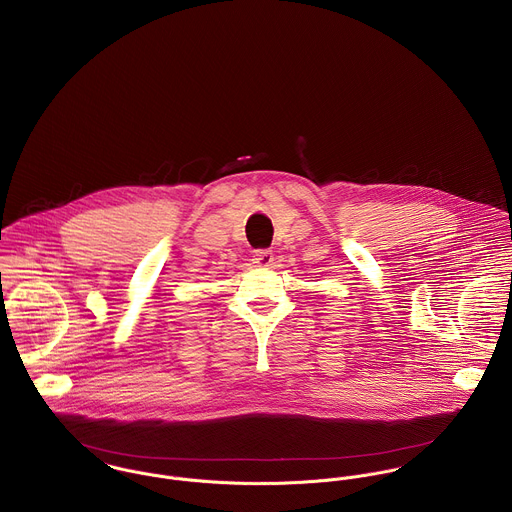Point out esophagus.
Returning <instances> with one entry per match:
<instances>
[{"mask_svg": "<svg viewBox=\"0 0 512 512\" xmlns=\"http://www.w3.org/2000/svg\"><path fill=\"white\" fill-rule=\"evenodd\" d=\"M252 264L258 268H270L274 264V252L272 250H256L252 256Z\"/></svg>", "mask_w": 512, "mask_h": 512, "instance_id": "34e87169", "label": "esophagus"}]
</instances>
